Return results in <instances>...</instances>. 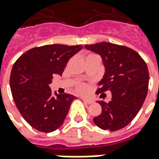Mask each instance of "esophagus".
Returning <instances> with one entry per match:
<instances>
[{
    "label": "esophagus",
    "instance_id": "34e87169",
    "mask_svg": "<svg viewBox=\"0 0 159 159\" xmlns=\"http://www.w3.org/2000/svg\"><path fill=\"white\" fill-rule=\"evenodd\" d=\"M82 100L87 104H92L93 102V100H90V99H86V98H82Z\"/></svg>",
    "mask_w": 159,
    "mask_h": 159
}]
</instances>
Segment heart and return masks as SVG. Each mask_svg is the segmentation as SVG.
Instances as JSON below:
<instances>
[{
  "instance_id": "heart-1",
  "label": "heart",
  "mask_w": 159,
  "mask_h": 159,
  "mask_svg": "<svg viewBox=\"0 0 159 159\" xmlns=\"http://www.w3.org/2000/svg\"><path fill=\"white\" fill-rule=\"evenodd\" d=\"M75 90H76V92L80 93H84L88 92V90H89V88L87 86L85 83H77L75 87Z\"/></svg>"
}]
</instances>
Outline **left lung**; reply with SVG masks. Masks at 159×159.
I'll list each match as a JSON object with an SVG mask.
<instances>
[{
    "label": "left lung",
    "instance_id": "1",
    "mask_svg": "<svg viewBox=\"0 0 159 159\" xmlns=\"http://www.w3.org/2000/svg\"><path fill=\"white\" fill-rule=\"evenodd\" d=\"M103 59L106 73L99 83L97 94L111 92L109 102L98 101L101 113L93 118L104 130L116 131L132 122L147 97L149 72L145 60L132 48L110 42L85 45Z\"/></svg>",
    "mask_w": 159,
    "mask_h": 159
}]
</instances>
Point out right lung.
<instances>
[{"label": "right lung", "instance_id": "1", "mask_svg": "<svg viewBox=\"0 0 159 159\" xmlns=\"http://www.w3.org/2000/svg\"><path fill=\"white\" fill-rule=\"evenodd\" d=\"M83 45L36 47L16 60L10 76L12 95L18 110L30 126L49 133L61 126L75 96L52 94V74L62 75L66 64Z\"/></svg>", "mask_w": 159, "mask_h": 159}]
</instances>
